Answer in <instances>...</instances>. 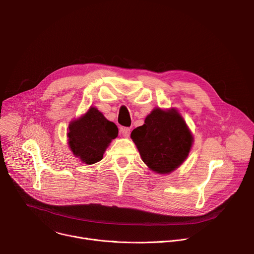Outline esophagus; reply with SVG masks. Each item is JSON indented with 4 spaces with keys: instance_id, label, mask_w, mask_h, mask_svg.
I'll return each mask as SVG.
<instances>
[{
    "instance_id": "obj_1",
    "label": "esophagus",
    "mask_w": 254,
    "mask_h": 254,
    "mask_svg": "<svg viewBox=\"0 0 254 254\" xmlns=\"http://www.w3.org/2000/svg\"><path fill=\"white\" fill-rule=\"evenodd\" d=\"M121 131L125 137H128L130 133V128L129 127H121Z\"/></svg>"
}]
</instances>
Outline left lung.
I'll list each match as a JSON object with an SVG mask.
<instances>
[{
    "instance_id": "obj_1",
    "label": "left lung",
    "mask_w": 254,
    "mask_h": 254,
    "mask_svg": "<svg viewBox=\"0 0 254 254\" xmlns=\"http://www.w3.org/2000/svg\"><path fill=\"white\" fill-rule=\"evenodd\" d=\"M130 137L143 163L159 174H169L182 165L193 143L190 129L175 108H155Z\"/></svg>"
}]
</instances>
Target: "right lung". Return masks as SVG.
I'll use <instances>...</instances> for the list:
<instances>
[{
    "label": "right lung",
    "instance_id": "right-lung-1",
    "mask_svg": "<svg viewBox=\"0 0 254 254\" xmlns=\"http://www.w3.org/2000/svg\"><path fill=\"white\" fill-rule=\"evenodd\" d=\"M68 130L70 150L87 165L101 161L108 144L119 134L118 127L107 121L94 106L79 119L71 122Z\"/></svg>",
    "mask_w": 254,
    "mask_h": 254
}]
</instances>
